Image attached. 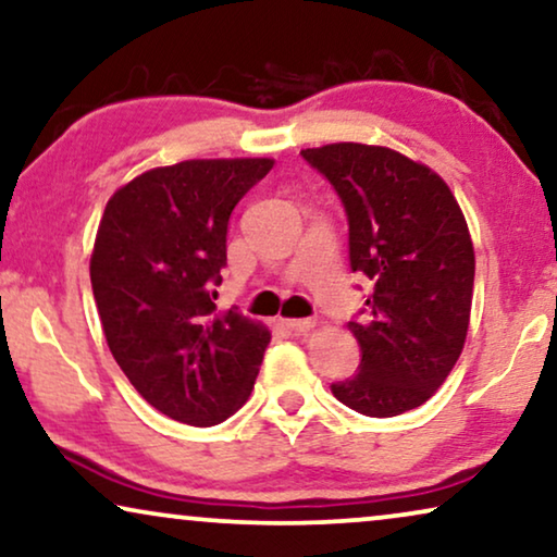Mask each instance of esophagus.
<instances>
[{
  "label": "esophagus",
  "instance_id": "34e87169",
  "mask_svg": "<svg viewBox=\"0 0 557 557\" xmlns=\"http://www.w3.org/2000/svg\"><path fill=\"white\" fill-rule=\"evenodd\" d=\"M284 326L292 332H309L314 326V319H284Z\"/></svg>",
  "mask_w": 557,
  "mask_h": 557
}]
</instances>
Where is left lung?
Here are the masks:
<instances>
[{
    "instance_id": "1",
    "label": "left lung",
    "mask_w": 557,
    "mask_h": 557,
    "mask_svg": "<svg viewBox=\"0 0 557 557\" xmlns=\"http://www.w3.org/2000/svg\"><path fill=\"white\" fill-rule=\"evenodd\" d=\"M301 157L347 212L349 269L370 278L352 377L339 403L370 418L423 406L459 360L474 294V246L451 189L429 166L385 147L326 144Z\"/></svg>"
}]
</instances>
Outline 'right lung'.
<instances>
[{
	"label": "right lung",
	"mask_w": 557,
	"mask_h": 557,
	"mask_svg": "<svg viewBox=\"0 0 557 557\" xmlns=\"http://www.w3.org/2000/svg\"><path fill=\"white\" fill-rule=\"evenodd\" d=\"M273 159H189L139 174L111 197L90 286L119 368L159 413L215 425L253 391L271 334L238 309L218 314L235 205Z\"/></svg>",
	"instance_id": "obj_1"
}]
</instances>
